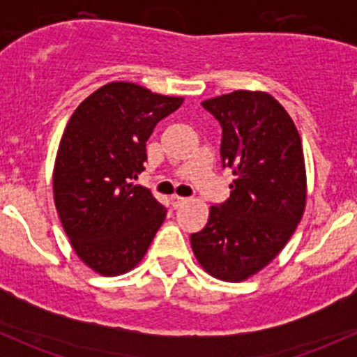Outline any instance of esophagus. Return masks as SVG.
<instances>
[{
  "label": "esophagus",
  "mask_w": 357,
  "mask_h": 357,
  "mask_svg": "<svg viewBox=\"0 0 357 357\" xmlns=\"http://www.w3.org/2000/svg\"><path fill=\"white\" fill-rule=\"evenodd\" d=\"M185 202H186L185 197H179V195H172V197H171V205H172V207H174V208L181 207V205L185 204Z\"/></svg>",
  "instance_id": "34e87169"
}]
</instances>
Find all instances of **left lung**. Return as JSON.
I'll list each match as a JSON object with an SVG mask.
<instances>
[{
    "label": "left lung",
    "instance_id": "obj_1",
    "mask_svg": "<svg viewBox=\"0 0 357 357\" xmlns=\"http://www.w3.org/2000/svg\"><path fill=\"white\" fill-rule=\"evenodd\" d=\"M202 107L221 126L222 169L235 179L229 199L212 205L205 228L190 240L208 275L242 282L280 254L304 214L301 136L268 93L233 91Z\"/></svg>",
    "mask_w": 357,
    "mask_h": 357
}]
</instances>
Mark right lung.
<instances>
[{"label": "right lung", "instance_id": "add662e5", "mask_svg": "<svg viewBox=\"0 0 357 357\" xmlns=\"http://www.w3.org/2000/svg\"><path fill=\"white\" fill-rule=\"evenodd\" d=\"M181 103L132 82H110L68 121L53 171L55 205L75 254L100 275L135 268L164 222L167 208L132 179L145 169L153 128Z\"/></svg>", "mask_w": 357, "mask_h": 357}]
</instances>
